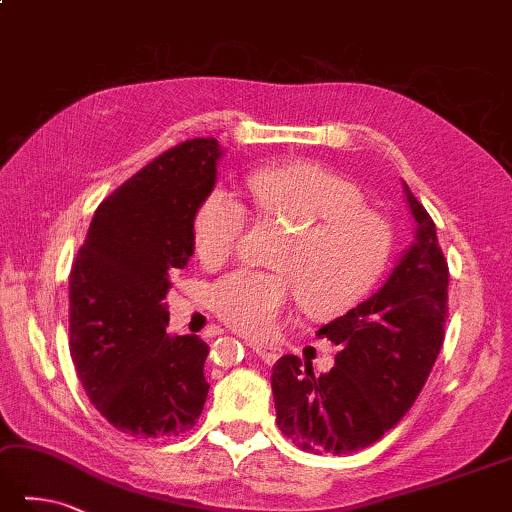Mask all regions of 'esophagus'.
Listing matches in <instances>:
<instances>
[{
    "mask_svg": "<svg viewBox=\"0 0 512 512\" xmlns=\"http://www.w3.org/2000/svg\"><path fill=\"white\" fill-rule=\"evenodd\" d=\"M252 350L263 359L265 363H274L278 356H281V347L278 345H272V343H258V341H249L247 343Z\"/></svg>",
    "mask_w": 512,
    "mask_h": 512,
    "instance_id": "esophagus-1",
    "label": "esophagus"
}]
</instances>
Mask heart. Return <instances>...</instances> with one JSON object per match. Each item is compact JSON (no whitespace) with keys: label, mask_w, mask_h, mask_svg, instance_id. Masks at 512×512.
I'll return each instance as SVG.
<instances>
[{"label":"heart","mask_w":512,"mask_h":512,"mask_svg":"<svg viewBox=\"0 0 512 512\" xmlns=\"http://www.w3.org/2000/svg\"><path fill=\"white\" fill-rule=\"evenodd\" d=\"M260 216L283 225L289 236L274 258L283 276L234 272L211 289V307L238 332L263 336L292 301L314 318L350 310L383 276L392 256V227L363 205L361 189L316 162L258 169L249 176ZM247 231V209L223 189L202 200L194 218V245L202 263L234 256Z\"/></svg>","instance_id":"b5f03b06"}]
</instances>
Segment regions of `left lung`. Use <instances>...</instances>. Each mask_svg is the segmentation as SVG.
<instances>
[{
	"instance_id": "8db88e82",
	"label": "left lung",
	"mask_w": 512,
	"mask_h": 512,
	"mask_svg": "<svg viewBox=\"0 0 512 512\" xmlns=\"http://www.w3.org/2000/svg\"><path fill=\"white\" fill-rule=\"evenodd\" d=\"M414 240L368 301L316 334L339 345L334 368L314 376L294 354L276 361V423L298 448L350 455L397 426L426 383L443 345L448 263L437 227L403 182Z\"/></svg>"
}]
</instances>
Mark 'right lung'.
Returning <instances> with one entry per match:
<instances>
[{"instance_id": "right-lung-1", "label": "right lung", "mask_w": 512, "mask_h": 512, "mask_svg": "<svg viewBox=\"0 0 512 512\" xmlns=\"http://www.w3.org/2000/svg\"><path fill=\"white\" fill-rule=\"evenodd\" d=\"M218 140L162 153L95 209L69 278V347L102 417L140 439L178 437L207 401L209 347L167 332L169 274L194 256V218L216 187Z\"/></svg>"}]
</instances>
